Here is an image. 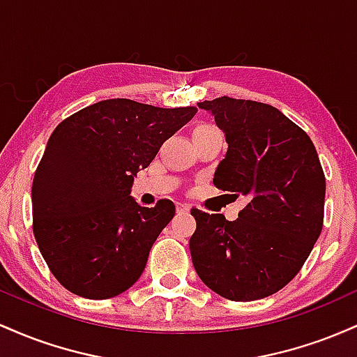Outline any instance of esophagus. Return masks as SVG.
Masks as SVG:
<instances>
[{
	"instance_id": "34e87169",
	"label": "esophagus",
	"mask_w": 357,
	"mask_h": 357,
	"mask_svg": "<svg viewBox=\"0 0 357 357\" xmlns=\"http://www.w3.org/2000/svg\"><path fill=\"white\" fill-rule=\"evenodd\" d=\"M176 210H178V213H190V204L186 203H178V206H176Z\"/></svg>"
}]
</instances>
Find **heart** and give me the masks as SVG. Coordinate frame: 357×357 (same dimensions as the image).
Instances as JSON below:
<instances>
[{"mask_svg":"<svg viewBox=\"0 0 357 357\" xmlns=\"http://www.w3.org/2000/svg\"><path fill=\"white\" fill-rule=\"evenodd\" d=\"M203 130H211V127H206V126H199L198 129L195 130V132H203Z\"/></svg>","mask_w":357,"mask_h":357,"instance_id":"1","label":"heart"}]
</instances>
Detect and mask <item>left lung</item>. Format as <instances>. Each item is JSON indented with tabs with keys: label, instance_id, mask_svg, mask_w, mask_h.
<instances>
[{
	"label": "left lung",
	"instance_id": "left-lung-1",
	"mask_svg": "<svg viewBox=\"0 0 357 357\" xmlns=\"http://www.w3.org/2000/svg\"><path fill=\"white\" fill-rule=\"evenodd\" d=\"M198 107L215 117L228 144L213 183L248 203L235 221L191 210L192 265L221 297H268L297 275L321 235L326 178L317 151L268 104L218 97Z\"/></svg>",
	"mask_w": 357,
	"mask_h": 357
}]
</instances>
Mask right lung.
<instances>
[{
	"mask_svg": "<svg viewBox=\"0 0 357 357\" xmlns=\"http://www.w3.org/2000/svg\"><path fill=\"white\" fill-rule=\"evenodd\" d=\"M195 114L196 107L109 99L56 126L36 167L31 203L36 243L65 289L102 301L139 280L176 208L169 199L141 206L130 196L134 178Z\"/></svg>",
	"mask_w": 357,
	"mask_h": 357,
	"instance_id": "add662e5",
	"label": "right lung"
}]
</instances>
